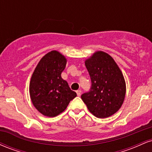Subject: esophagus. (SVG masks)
Segmentation results:
<instances>
[{"label": "esophagus", "mask_w": 152, "mask_h": 152, "mask_svg": "<svg viewBox=\"0 0 152 152\" xmlns=\"http://www.w3.org/2000/svg\"><path fill=\"white\" fill-rule=\"evenodd\" d=\"M76 94H77L78 96H81V90H77V91H76Z\"/></svg>", "instance_id": "esophagus-1"}]
</instances>
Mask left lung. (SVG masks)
Masks as SVG:
<instances>
[{"mask_svg": "<svg viewBox=\"0 0 152 152\" xmlns=\"http://www.w3.org/2000/svg\"><path fill=\"white\" fill-rule=\"evenodd\" d=\"M85 65L91 86L81 95L91 114L98 118L111 116L121 108L126 94L124 78L112 57L98 51L87 59Z\"/></svg>", "mask_w": 152, "mask_h": 152, "instance_id": "left-lung-1", "label": "left lung"}]
</instances>
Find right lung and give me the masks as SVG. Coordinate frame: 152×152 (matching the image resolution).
Instances as JSON below:
<instances>
[{
  "instance_id": "right-lung-1",
  "label": "right lung",
  "mask_w": 152,
  "mask_h": 152,
  "mask_svg": "<svg viewBox=\"0 0 152 152\" xmlns=\"http://www.w3.org/2000/svg\"><path fill=\"white\" fill-rule=\"evenodd\" d=\"M66 64L65 57L52 50L41 59L32 75L29 86L31 101L44 116L54 117L61 114L76 96L61 78Z\"/></svg>"
}]
</instances>
